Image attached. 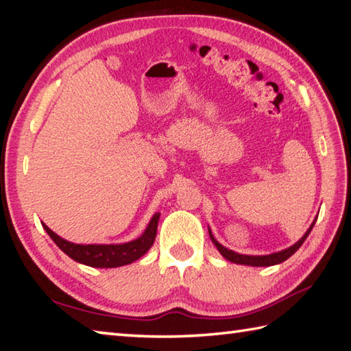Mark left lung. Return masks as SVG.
Listing matches in <instances>:
<instances>
[{"label": "left lung", "mask_w": 351, "mask_h": 351, "mask_svg": "<svg viewBox=\"0 0 351 351\" xmlns=\"http://www.w3.org/2000/svg\"><path fill=\"white\" fill-rule=\"evenodd\" d=\"M315 221H317V219L314 220V223H312L311 228L306 230V234H304L295 244L291 245V247H288V249H285V250L271 253V255H263V256L241 255V253H237V252H232V250L226 249L225 245H221L217 240H215L214 235L211 234V230H210V237H211V240H213L215 247H217L219 252L221 253V256L226 258L228 261H230V263L241 264V265H252V267H270V265L280 264V263H283V261H287L289 256H293L294 253L300 249V245L304 243V240H306L308 235L311 234V230H312V228H314Z\"/></svg>", "instance_id": "8db88e82"}]
</instances>
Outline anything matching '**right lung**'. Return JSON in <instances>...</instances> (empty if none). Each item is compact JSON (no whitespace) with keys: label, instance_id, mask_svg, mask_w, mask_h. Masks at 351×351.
Listing matches in <instances>:
<instances>
[{"label":"right lung","instance_id":"1","mask_svg":"<svg viewBox=\"0 0 351 351\" xmlns=\"http://www.w3.org/2000/svg\"><path fill=\"white\" fill-rule=\"evenodd\" d=\"M158 220L160 213H156L154 214L151 221H149L143 234L136 238V240L123 244H75L66 241L56 232H52L45 223H42V226L52 238V241L69 258L77 261V263L96 268H114L134 263V261L143 256L151 249L156 237Z\"/></svg>","mask_w":351,"mask_h":351}]
</instances>
